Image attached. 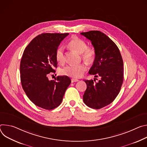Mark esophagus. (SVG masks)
I'll return each mask as SVG.
<instances>
[{"label":"esophagus","mask_w":147,"mask_h":147,"mask_svg":"<svg viewBox=\"0 0 147 147\" xmlns=\"http://www.w3.org/2000/svg\"><path fill=\"white\" fill-rule=\"evenodd\" d=\"M78 81H79V80L77 79H75V78H72V79H71V82H72V83L78 82Z\"/></svg>","instance_id":"obj_1"}]
</instances>
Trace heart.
<instances>
[{"label": "heart", "mask_w": 147, "mask_h": 147, "mask_svg": "<svg viewBox=\"0 0 147 147\" xmlns=\"http://www.w3.org/2000/svg\"><path fill=\"white\" fill-rule=\"evenodd\" d=\"M69 46L78 54H80L81 58L86 62H92L95 58L96 51L94 48L88 47L86 42L78 37L73 38L68 43ZM55 58L58 62L63 63L65 62L64 48L61 46L57 48L55 53ZM87 70V67L84 63L79 65H67L61 71L62 75L68 76L78 78L82 76Z\"/></svg>", "instance_id": "b5f03b06"}]
</instances>
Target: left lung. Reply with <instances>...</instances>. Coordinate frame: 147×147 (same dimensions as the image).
Segmentation results:
<instances>
[{"label": "left lung", "instance_id": "obj_1", "mask_svg": "<svg viewBox=\"0 0 147 147\" xmlns=\"http://www.w3.org/2000/svg\"><path fill=\"white\" fill-rule=\"evenodd\" d=\"M90 40L96 56L89 73L100 79L97 82L85 80L87 88L83 96L88 107L100 109L116 99L123 82L124 68L122 57L119 48L109 37L99 31L81 32Z\"/></svg>", "mask_w": 147, "mask_h": 147}]
</instances>
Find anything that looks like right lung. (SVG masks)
Here are the masks:
<instances>
[{"mask_svg": "<svg viewBox=\"0 0 147 147\" xmlns=\"http://www.w3.org/2000/svg\"><path fill=\"white\" fill-rule=\"evenodd\" d=\"M69 33H42L32 39L24 50L20 62L21 83L29 99L36 106L53 110L62 102L71 80L67 76L48 80L57 67L55 53Z\"/></svg>", "mask_w": 147, "mask_h": 147, "instance_id": "add662e5", "label": "right lung"}]
</instances>
